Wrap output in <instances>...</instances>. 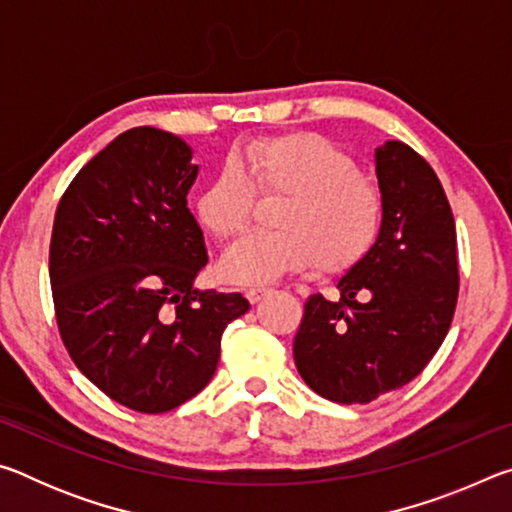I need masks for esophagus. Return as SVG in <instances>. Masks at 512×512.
Segmentation results:
<instances>
[{
	"mask_svg": "<svg viewBox=\"0 0 512 512\" xmlns=\"http://www.w3.org/2000/svg\"><path fill=\"white\" fill-rule=\"evenodd\" d=\"M271 291H273V289H266V287H253V289H248V291H246V298L255 305V302L264 300Z\"/></svg>",
	"mask_w": 512,
	"mask_h": 512,
	"instance_id": "1",
	"label": "esophagus"
}]
</instances>
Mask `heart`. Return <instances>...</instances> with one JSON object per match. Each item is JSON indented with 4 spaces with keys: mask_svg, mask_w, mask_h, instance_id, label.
<instances>
[{
    "mask_svg": "<svg viewBox=\"0 0 512 512\" xmlns=\"http://www.w3.org/2000/svg\"><path fill=\"white\" fill-rule=\"evenodd\" d=\"M253 194L282 198L275 232L241 239L223 259V275L239 284H266L316 262L334 273L352 266L375 244L384 196L341 149L316 133L268 137L248 144L216 173L196 210L216 241L246 230Z\"/></svg>",
    "mask_w": 512,
    "mask_h": 512,
    "instance_id": "obj_1",
    "label": "heart"
}]
</instances>
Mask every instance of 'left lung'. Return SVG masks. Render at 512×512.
I'll list each match as a JSON object with an SVG mask.
<instances>
[{
    "instance_id": "left-lung-1",
    "label": "left lung",
    "mask_w": 512,
    "mask_h": 512,
    "mask_svg": "<svg viewBox=\"0 0 512 512\" xmlns=\"http://www.w3.org/2000/svg\"><path fill=\"white\" fill-rule=\"evenodd\" d=\"M384 221L341 298L305 302L293 359L311 391L368 404L409 384L443 345L458 300L454 214L436 171L404 142L375 149Z\"/></svg>"
}]
</instances>
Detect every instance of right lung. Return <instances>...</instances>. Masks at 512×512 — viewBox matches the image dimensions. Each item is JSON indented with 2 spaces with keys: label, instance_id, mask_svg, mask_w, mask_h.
<instances>
[{
  "label": "right lung",
  "instance_id": "add662e5",
  "mask_svg": "<svg viewBox=\"0 0 512 512\" xmlns=\"http://www.w3.org/2000/svg\"><path fill=\"white\" fill-rule=\"evenodd\" d=\"M192 146L151 126L115 137L56 210L49 280L69 357L110 400L176 409L210 384L241 293L201 291L203 230L187 207Z\"/></svg>",
  "mask_w": 512,
  "mask_h": 512
}]
</instances>
